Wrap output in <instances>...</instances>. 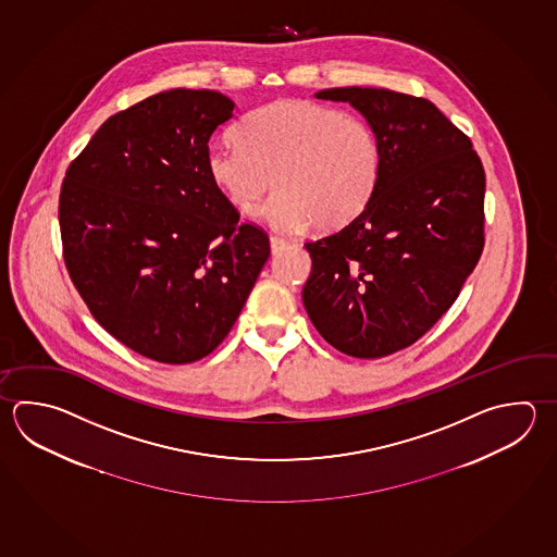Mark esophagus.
<instances>
[{"mask_svg":"<svg viewBox=\"0 0 557 557\" xmlns=\"http://www.w3.org/2000/svg\"><path fill=\"white\" fill-rule=\"evenodd\" d=\"M270 246H272V253L275 256V253L284 252L285 248L289 246V242L284 240V238H277V236H272V238H270Z\"/></svg>","mask_w":557,"mask_h":557,"instance_id":"34e87169","label":"esophagus"}]
</instances>
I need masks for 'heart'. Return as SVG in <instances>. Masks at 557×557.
I'll list each match as a JSON object with an SVG mask.
<instances>
[{
  "mask_svg": "<svg viewBox=\"0 0 557 557\" xmlns=\"http://www.w3.org/2000/svg\"><path fill=\"white\" fill-rule=\"evenodd\" d=\"M207 169L238 210L273 185L256 214L275 231L315 224L335 232L357 221L379 189L382 149L362 117L313 100H280L244 117L236 139L212 144Z\"/></svg>",
  "mask_w": 557,
  "mask_h": 557,
  "instance_id": "b5f03b06",
  "label": "heart"
}]
</instances>
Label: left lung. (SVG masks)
Returning <instances> with one entry per match:
<instances>
[{"mask_svg": "<svg viewBox=\"0 0 557 557\" xmlns=\"http://www.w3.org/2000/svg\"><path fill=\"white\" fill-rule=\"evenodd\" d=\"M376 132L379 189L343 231L307 242V315L336 350L388 357L410 347L459 297L484 246V169L471 139L425 98L326 88Z\"/></svg>", "mask_w": 557, "mask_h": 557, "instance_id": "obj_1", "label": "left lung"}]
</instances>
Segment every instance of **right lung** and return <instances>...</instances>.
<instances>
[{
    "label": "right lung",
    "mask_w": 557,
    "mask_h": 557,
    "mask_svg": "<svg viewBox=\"0 0 557 557\" xmlns=\"http://www.w3.org/2000/svg\"><path fill=\"white\" fill-rule=\"evenodd\" d=\"M234 102L175 88L108 117L66 169L64 263L90 313L141 357L189 364L231 333L270 258L212 183L209 139Z\"/></svg>",
    "instance_id": "obj_1"
}]
</instances>
